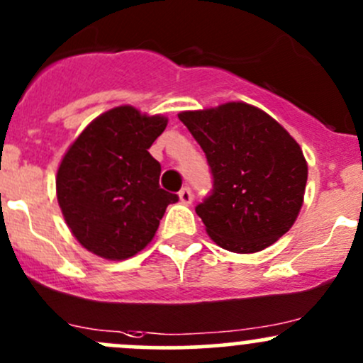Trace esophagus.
Instances as JSON below:
<instances>
[{
	"label": "esophagus",
	"mask_w": 363,
	"mask_h": 363,
	"mask_svg": "<svg viewBox=\"0 0 363 363\" xmlns=\"http://www.w3.org/2000/svg\"><path fill=\"white\" fill-rule=\"evenodd\" d=\"M178 197H180V202L182 204H185V206H189V204H192V190L189 189V186H185V189H182L180 190V194H178Z\"/></svg>",
	"instance_id": "obj_1"
}]
</instances>
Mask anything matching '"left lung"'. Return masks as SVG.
Wrapping results in <instances>:
<instances>
[{
	"label": "left lung",
	"instance_id": "8db88e82",
	"mask_svg": "<svg viewBox=\"0 0 363 363\" xmlns=\"http://www.w3.org/2000/svg\"><path fill=\"white\" fill-rule=\"evenodd\" d=\"M178 118L204 150L213 190L196 208L206 232L232 252H258L294 225L305 197L306 159L274 118L244 102Z\"/></svg>",
	"mask_w": 363,
	"mask_h": 363
}]
</instances>
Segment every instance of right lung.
I'll return each instance as SVG.
<instances>
[{"label": "right lung", "mask_w": 363, "mask_h": 363, "mask_svg": "<svg viewBox=\"0 0 363 363\" xmlns=\"http://www.w3.org/2000/svg\"><path fill=\"white\" fill-rule=\"evenodd\" d=\"M164 116L121 105L93 119L57 171V199L77 242L105 259H126L154 239L177 194L159 186L161 164L150 145Z\"/></svg>", "instance_id": "obj_1"}]
</instances>
